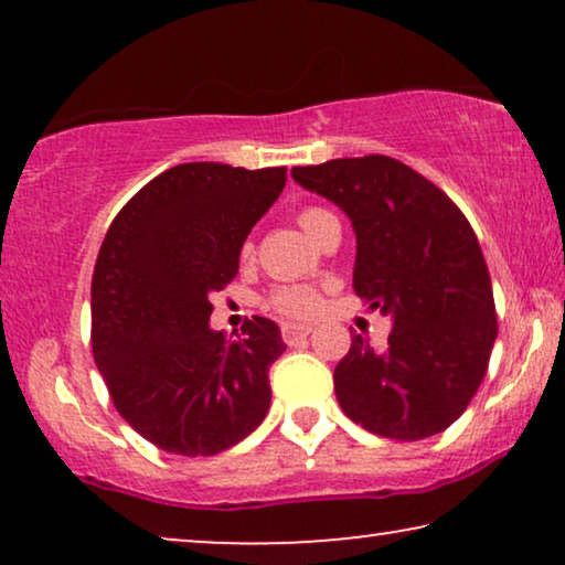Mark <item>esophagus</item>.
I'll list each match as a JSON object with an SVG mask.
<instances>
[{"instance_id":"esophagus-1","label":"esophagus","mask_w":565,"mask_h":565,"mask_svg":"<svg viewBox=\"0 0 565 565\" xmlns=\"http://www.w3.org/2000/svg\"><path fill=\"white\" fill-rule=\"evenodd\" d=\"M282 339L288 344H292V342H298V339H303V337H308L313 331V327H308V323H282Z\"/></svg>"}]
</instances>
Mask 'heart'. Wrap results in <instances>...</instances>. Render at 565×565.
<instances>
[{
  "label": "heart",
  "mask_w": 565,
  "mask_h": 565,
  "mask_svg": "<svg viewBox=\"0 0 565 565\" xmlns=\"http://www.w3.org/2000/svg\"><path fill=\"white\" fill-rule=\"evenodd\" d=\"M329 211H323V207H303L298 215L300 226L306 228V234H311L316 238L319 234L321 223L329 218ZM246 254H252V244L244 246V257ZM321 292L311 288V285H280V288H275L269 292L267 298V306L273 308V311L282 313V316H290V319H308V316L319 313L321 311Z\"/></svg>",
  "instance_id": "b5f03b06"
}]
</instances>
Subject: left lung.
<instances>
[{
  "label": "left lung",
  "mask_w": 565,
  "mask_h": 565,
  "mask_svg": "<svg viewBox=\"0 0 565 565\" xmlns=\"http://www.w3.org/2000/svg\"><path fill=\"white\" fill-rule=\"evenodd\" d=\"M292 177L350 215L354 292L393 316L383 350L352 337L334 370L339 406L381 437L445 431L476 396L499 331L476 231L435 182L383 153L296 167Z\"/></svg>",
  "instance_id": "1"
}]
</instances>
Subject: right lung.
Wrapping results in <instances>:
<instances>
[{"instance_id": "add662e5", "label": "right lung", "mask_w": 565, "mask_h": 565, "mask_svg": "<svg viewBox=\"0 0 565 565\" xmlns=\"http://www.w3.org/2000/svg\"><path fill=\"white\" fill-rule=\"evenodd\" d=\"M285 172L177 164L107 228L92 275V354L118 414L161 450L218 455L265 419L269 367L285 352L280 329L252 316L226 339L207 319Z\"/></svg>"}]
</instances>
